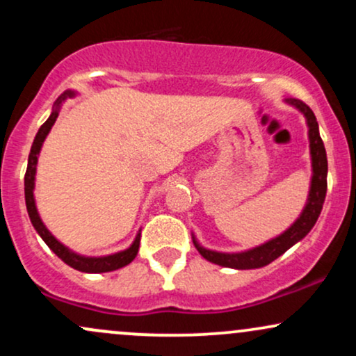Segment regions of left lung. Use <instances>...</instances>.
Listing matches in <instances>:
<instances>
[{"label": "left lung", "mask_w": 356, "mask_h": 356, "mask_svg": "<svg viewBox=\"0 0 356 356\" xmlns=\"http://www.w3.org/2000/svg\"><path fill=\"white\" fill-rule=\"evenodd\" d=\"M289 105L296 107L306 117V124H308V137H309V154H312V186H309L308 201L303 212L300 214L295 222L286 229L283 234L276 236L275 239L268 241V243L261 244V246L248 249L243 252H218L211 251V249L202 248L197 243V239L192 236L194 246L201 252L202 257H206L211 263L219 264L224 268L232 269H256L263 268L266 264L273 263L276 257H280L283 252L288 251L289 248L295 246L298 241H301L312 231L314 222L318 220V216L323 209V202H325L326 195V175H328V161H326V150L323 145L320 137V129H318L316 117H314L313 110L308 105L303 104L301 100L288 99L286 100Z\"/></svg>", "instance_id": "8db88e82"}]
</instances>
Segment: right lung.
<instances>
[{
	"mask_svg": "<svg viewBox=\"0 0 356 356\" xmlns=\"http://www.w3.org/2000/svg\"><path fill=\"white\" fill-rule=\"evenodd\" d=\"M70 97H75V92L72 90H67L63 95L58 97V100L55 102V107H53L51 115L48 117V120L40 127L38 134H36L33 145H31L30 155H28V167H26V174H24V201H26V209H28V216H30L31 224L42 236V239L47 243V246L55 252L56 256L60 257L63 263H67L68 266H72L73 269L81 273H108V271H115V269H120L127 266L129 263H132L136 259L137 252H138V244H140V232L136 236V241L130 244V248H127L125 251L115 252V254H108V256H100V257H88V256H80L76 252H73L68 249L67 246L60 243L55 236L51 234L50 231L47 229V226L43 224V220L40 219L38 211H36V204H35V175H36V164H38V155L40 150H42V145L47 138L48 132L51 130L53 124L56 122V117H58L60 107L65 100L70 99Z\"/></svg>",
	"mask_w": 356,
	"mask_h": 356,
	"instance_id": "1",
	"label": "right lung"
}]
</instances>
